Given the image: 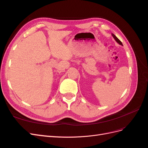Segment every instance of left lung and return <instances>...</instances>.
<instances>
[{"label": "left lung", "instance_id": "obj_1", "mask_svg": "<svg viewBox=\"0 0 148 148\" xmlns=\"http://www.w3.org/2000/svg\"><path fill=\"white\" fill-rule=\"evenodd\" d=\"M112 36H113V38H114V39L115 40V41H116V42H118L119 44H120V45H122V46H123V44H122V42H121L120 41V40L117 38V37H116L115 36L114 34H112Z\"/></svg>", "mask_w": 148, "mask_h": 148}]
</instances>
